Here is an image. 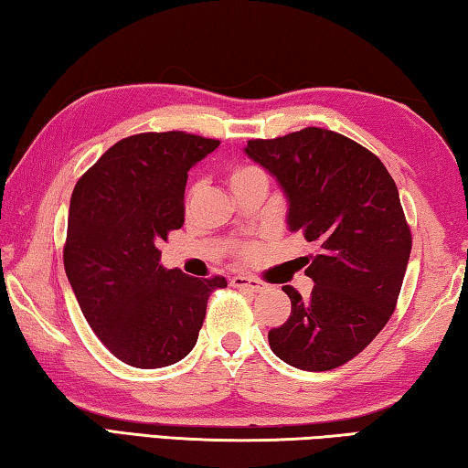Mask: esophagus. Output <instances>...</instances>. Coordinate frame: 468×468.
I'll return each instance as SVG.
<instances>
[{"mask_svg": "<svg viewBox=\"0 0 468 468\" xmlns=\"http://www.w3.org/2000/svg\"><path fill=\"white\" fill-rule=\"evenodd\" d=\"M231 284L235 289H248V291H256V292L266 289V282L258 281V279H251V276H241V274L233 276Z\"/></svg>", "mask_w": 468, "mask_h": 468, "instance_id": "obj_1", "label": "esophagus"}]
</instances>
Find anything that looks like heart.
<instances>
[{
  "label": "heart",
  "mask_w": 468,
  "mask_h": 468,
  "mask_svg": "<svg viewBox=\"0 0 468 468\" xmlns=\"http://www.w3.org/2000/svg\"><path fill=\"white\" fill-rule=\"evenodd\" d=\"M256 173H262V171L256 169V167H235V169L231 171V186H235L237 181H241V179H245V177L256 176ZM189 196H192V192H189ZM241 253H243L245 258H251L253 253H256V248H253V245H248V248H243Z\"/></svg>",
  "instance_id": "heart-1"
}]
</instances>
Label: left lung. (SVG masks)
Returning <instances> with one entry per match:
<instances>
[{
    "instance_id": "1",
    "label": "left lung",
    "mask_w": 468,
    "mask_h": 468,
    "mask_svg": "<svg viewBox=\"0 0 468 468\" xmlns=\"http://www.w3.org/2000/svg\"><path fill=\"white\" fill-rule=\"evenodd\" d=\"M245 154L281 184L291 231L320 245L305 268L312 295L284 284L291 315L268 343L297 369L345 366L390 320L407 272L413 239L394 179L367 148L322 128L250 140Z\"/></svg>"
}]
</instances>
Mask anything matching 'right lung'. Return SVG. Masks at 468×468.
Masks as SVG:
<instances>
[{
  "instance_id": "obj_1",
  "label": "right lung",
  "mask_w": 468,
  "mask_h": 468,
  "mask_svg": "<svg viewBox=\"0 0 468 468\" xmlns=\"http://www.w3.org/2000/svg\"><path fill=\"white\" fill-rule=\"evenodd\" d=\"M220 144L146 132L111 146L78 179L63 266L86 322L132 367L173 366L192 351L223 276L194 279L161 264L158 243L184 225L187 171Z\"/></svg>"
}]
</instances>
